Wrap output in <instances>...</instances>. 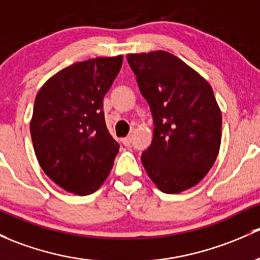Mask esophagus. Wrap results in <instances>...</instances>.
Here are the masks:
<instances>
[{"label":"esophagus","mask_w":260,"mask_h":260,"mask_svg":"<svg viewBox=\"0 0 260 260\" xmlns=\"http://www.w3.org/2000/svg\"><path fill=\"white\" fill-rule=\"evenodd\" d=\"M122 143L124 144V146H129V144L132 143V137H131V136H128V137H124L122 139Z\"/></svg>","instance_id":"1"}]
</instances>
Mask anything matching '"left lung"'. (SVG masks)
<instances>
[{"mask_svg": "<svg viewBox=\"0 0 260 260\" xmlns=\"http://www.w3.org/2000/svg\"><path fill=\"white\" fill-rule=\"evenodd\" d=\"M153 116V141L142 153L152 182L168 194L194 187L214 165L222 112L208 81L166 51L127 54Z\"/></svg>", "mask_w": 260, "mask_h": 260, "instance_id": "8db88e82", "label": "left lung"}]
</instances>
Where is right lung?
<instances>
[{
  "instance_id": "obj_1",
  "label": "right lung",
  "mask_w": 260,
  "mask_h": 260,
  "mask_svg": "<svg viewBox=\"0 0 260 260\" xmlns=\"http://www.w3.org/2000/svg\"><path fill=\"white\" fill-rule=\"evenodd\" d=\"M123 56L97 57L63 68L37 92L29 131L41 168L64 190L95 192L108 177L119 146L108 133L103 97Z\"/></svg>"
}]
</instances>
